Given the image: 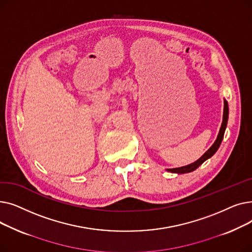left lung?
<instances>
[{
	"instance_id": "obj_1",
	"label": "left lung",
	"mask_w": 252,
	"mask_h": 252,
	"mask_svg": "<svg viewBox=\"0 0 252 252\" xmlns=\"http://www.w3.org/2000/svg\"><path fill=\"white\" fill-rule=\"evenodd\" d=\"M228 117H229V107H228V102L224 100L223 101V115H222V123H221V126H220V133L218 135V139L216 140V142L214 143L213 146H211L200 158L198 159L197 161L189 164V165H186V166H182V167H177V168H170V169H167L168 171H170V173H176V174H186V173H191V171L195 170L198 166L201 165L206 159H208V158H210L211 156H213L217 150L219 149L220 145L222 141V138H223V134H224V129H226L227 127V123H228Z\"/></svg>"
}]
</instances>
